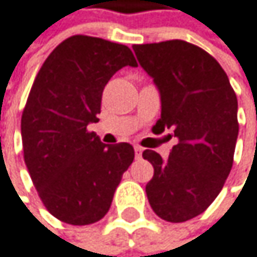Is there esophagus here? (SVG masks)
I'll list each match as a JSON object with an SVG mask.
<instances>
[{"instance_id": "34e87169", "label": "esophagus", "mask_w": 257, "mask_h": 257, "mask_svg": "<svg viewBox=\"0 0 257 257\" xmlns=\"http://www.w3.org/2000/svg\"><path fill=\"white\" fill-rule=\"evenodd\" d=\"M142 151H144V148L142 147H135V153H136V157H141L142 156Z\"/></svg>"}]
</instances>
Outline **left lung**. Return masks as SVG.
<instances>
[{"label": "left lung", "mask_w": 257, "mask_h": 257, "mask_svg": "<svg viewBox=\"0 0 257 257\" xmlns=\"http://www.w3.org/2000/svg\"><path fill=\"white\" fill-rule=\"evenodd\" d=\"M160 93L156 135L174 132L167 160L145 150L154 168L147 197L157 216L183 222L203 213L229 177L238 139V100L229 77L204 50L185 41L133 45Z\"/></svg>", "instance_id": "obj_1"}]
</instances>
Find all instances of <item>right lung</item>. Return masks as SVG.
Returning a JSON list of instances; mask_svg holds the SVG:
<instances>
[{
  "mask_svg": "<svg viewBox=\"0 0 257 257\" xmlns=\"http://www.w3.org/2000/svg\"><path fill=\"white\" fill-rule=\"evenodd\" d=\"M138 66L128 47L71 36L54 48L31 86L21 119L24 160L35 188L57 219L86 226L110 209L135 150L106 145L87 125L98 122L107 81Z\"/></svg>",
  "mask_w": 257,
  "mask_h": 257,
  "instance_id": "1",
  "label": "right lung"
}]
</instances>
